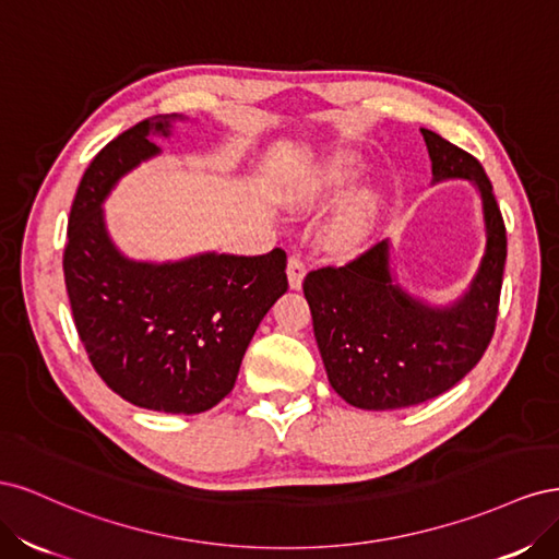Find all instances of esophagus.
<instances>
[{"mask_svg":"<svg viewBox=\"0 0 559 559\" xmlns=\"http://www.w3.org/2000/svg\"><path fill=\"white\" fill-rule=\"evenodd\" d=\"M286 277H289L292 289H300L302 277H306V263H302L300 257H292L289 263H286Z\"/></svg>","mask_w":559,"mask_h":559,"instance_id":"esophagus-1","label":"esophagus"}]
</instances>
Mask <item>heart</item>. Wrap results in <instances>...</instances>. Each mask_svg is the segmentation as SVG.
Here are the masks:
<instances>
[{
  "instance_id": "heart-1",
  "label": "heart",
  "mask_w": 559,
  "mask_h": 559,
  "mask_svg": "<svg viewBox=\"0 0 559 559\" xmlns=\"http://www.w3.org/2000/svg\"><path fill=\"white\" fill-rule=\"evenodd\" d=\"M359 165L354 158L337 156L329 160L321 170L308 181L302 189V200L308 202H329L335 195L347 191V186L357 179ZM378 210V198L373 191H361L354 195L343 212L335 216L331 226V240L337 247H354L359 245L366 235L373 228V218Z\"/></svg>"
}]
</instances>
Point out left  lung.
Here are the masks:
<instances>
[{"mask_svg": "<svg viewBox=\"0 0 559 559\" xmlns=\"http://www.w3.org/2000/svg\"><path fill=\"white\" fill-rule=\"evenodd\" d=\"M433 183L466 179L480 195L485 251L468 289L448 306L408 294L382 240L343 267L302 282L317 347L337 396L361 411H396L441 396L480 361L495 333L506 228L483 165L421 128Z\"/></svg>", "mask_w": 559, "mask_h": 559, "instance_id": "8db88e82", "label": "left lung"}]
</instances>
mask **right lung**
I'll list each match as a JSON object with an SVG mask.
<instances>
[{
    "mask_svg": "<svg viewBox=\"0 0 559 559\" xmlns=\"http://www.w3.org/2000/svg\"><path fill=\"white\" fill-rule=\"evenodd\" d=\"M179 114L146 118L93 158L70 212L64 284L97 376L146 411L198 415L230 394L261 319L286 294V253L205 251L134 261L111 240L105 200L140 163L160 154Z\"/></svg>",
    "mask_w": 559,
    "mask_h": 559,
    "instance_id": "obj_1",
    "label": "right lung"
}]
</instances>
